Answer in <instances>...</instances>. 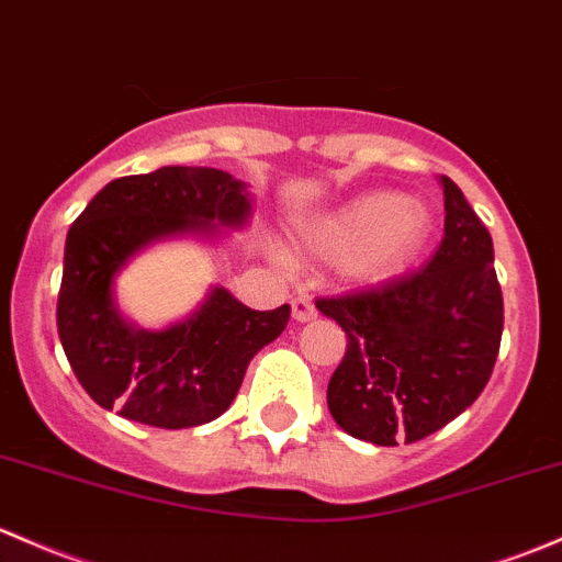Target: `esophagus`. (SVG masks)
Instances as JSON below:
<instances>
[{
    "mask_svg": "<svg viewBox=\"0 0 562 562\" xmlns=\"http://www.w3.org/2000/svg\"><path fill=\"white\" fill-rule=\"evenodd\" d=\"M291 310H293V321H299V323L317 321V310H315V304H312L310 299H304V296L293 299Z\"/></svg>",
    "mask_w": 562,
    "mask_h": 562,
    "instance_id": "34e87169",
    "label": "esophagus"
}]
</instances>
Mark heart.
Instances as JSON below:
<instances>
[{"instance_id": "obj_1", "label": "heart", "mask_w": 562, "mask_h": 562, "mask_svg": "<svg viewBox=\"0 0 562 562\" xmlns=\"http://www.w3.org/2000/svg\"><path fill=\"white\" fill-rule=\"evenodd\" d=\"M428 234L423 204L395 191H369L301 223L296 245L310 258L339 261L356 285H382L412 263Z\"/></svg>"}]
</instances>
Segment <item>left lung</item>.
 Masks as SVG:
<instances>
[{"label":"left lung","mask_w":562,"mask_h":562,"mask_svg":"<svg viewBox=\"0 0 562 562\" xmlns=\"http://www.w3.org/2000/svg\"><path fill=\"white\" fill-rule=\"evenodd\" d=\"M439 186L445 236L417 274L317 301L347 334L328 382L330 417L380 447L420 441L469 409L493 374L504 334L493 239L450 177Z\"/></svg>","instance_id":"8db88e82"}]
</instances>
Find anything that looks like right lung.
<instances>
[{"mask_svg": "<svg viewBox=\"0 0 562 562\" xmlns=\"http://www.w3.org/2000/svg\"><path fill=\"white\" fill-rule=\"evenodd\" d=\"M250 186L223 169L161 167L108 182L64 245L58 339L86 393L102 409L156 428H193L232 406L250 358L288 326L291 306L258 312L212 285L202 304L164 328H139L115 282L158 241L217 247L250 226Z\"/></svg>", "mask_w": 562, "mask_h": 562, "instance_id": "1", "label": "right lung"}]
</instances>
